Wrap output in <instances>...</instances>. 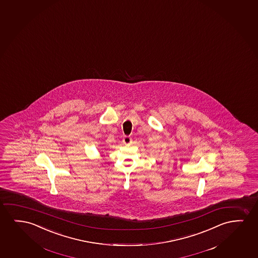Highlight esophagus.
Returning a JSON list of instances; mask_svg holds the SVG:
<instances>
[{"mask_svg":"<svg viewBox=\"0 0 258 258\" xmlns=\"http://www.w3.org/2000/svg\"><path fill=\"white\" fill-rule=\"evenodd\" d=\"M122 142H123V144H125V145H130L131 142H132V138L131 137H124Z\"/></svg>","mask_w":258,"mask_h":258,"instance_id":"esophagus-1","label":"esophagus"}]
</instances>
